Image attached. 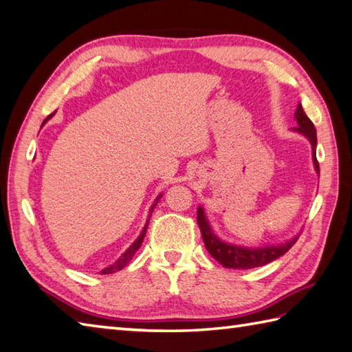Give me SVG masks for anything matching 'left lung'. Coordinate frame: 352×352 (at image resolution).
<instances>
[{"label": "left lung", "mask_w": 352, "mask_h": 352, "mask_svg": "<svg viewBox=\"0 0 352 352\" xmlns=\"http://www.w3.org/2000/svg\"><path fill=\"white\" fill-rule=\"evenodd\" d=\"M296 121L299 127H296V131L304 133L308 140H310L311 146H313V160H314V166H316V170L319 171V162L316 160V144H318V136H316V127L311 123V120L305 116V112L302 109V106H298L296 109ZM197 225L200 228V232H202V239L206 246V250L212 255V258L221 264L223 267L229 269H254V267H260L267 264L270 261L276 260V258L283 256L285 252H289V249L295 245L296 239L290 240L289 243L281 246H269V248H263V249H246V248H240V246H232L228 245L225 241H220L216 235L212 234L210 225L205 219V214L202 208L197 210Z\"/></svg>", "instance_id": "left-lung-1"}]
</instances>
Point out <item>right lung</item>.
<instances>
[{
  "mask_svg": "<svg viewBox=\"0 0 352 352\" xmlns=\"http://www.w3.org/2000/svg\"><path fill=\"white\" fill-rule=\"evenodd\" d=\"M52 116H53V113H52ZM52 116H48V117L44 120V123H45V121H47L50 117H52ZM44 123H42V124H44ZM155 205H156V204H155ZM155 205H153V206H155ZM152 210H153V208H152ZM147 226H148V223L144 226V229H142L141 235L138 236V239H136V241L133 243V245H132L131 248H129V249L126 250V252H124L123 255H121V256L118 258V261H117V263H113L112 266H109V267L103 269L102 272H100V274H102V275H109V274H113V272H118V270L123 269V267L126 266V264L132 260V256L135 255L136 250L140 249L141 243H142V240H144V236H146V232H147Z\"/></svg>",
  "mask_w": 352,
  "mask_h": 352,
  "instance_id": "1",
  "label": "right lung"
}]
</instances>
